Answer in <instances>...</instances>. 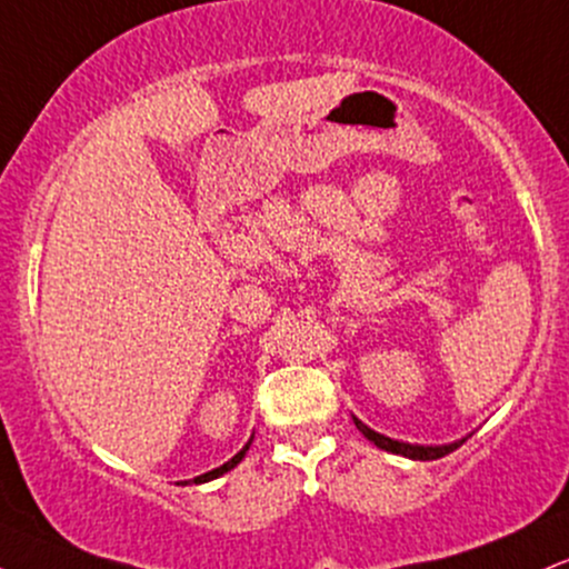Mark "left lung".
I'll list each match as a JSON object with an SVG mask.
<instances>
[{"mask_svg":"<svg viewBox=\"0 0 569 569\" xmlns=\"http://www.w3.org/2000/svg\"><path fill=\"white\" fill-rule=\"evenodd\" d=\"M352 422H356V428L361 430L363 436H367L369 441H375L377 447L385 449V452H393V455H403V457H411V460H439V457L455 452L457 447H460L462 441H452V443H441V447H422V443H407V441H396V439H388V436L377 433V430H371L369 426H363L358 417H352Z\"/></svg>","mask_w":569,"mask_h":569,"instance_id":"1","label":"left lung"}]
</instances>
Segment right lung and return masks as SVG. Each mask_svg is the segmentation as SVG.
<instances>
[{"mask_svg": "<svg viewBox=\"0 0 569 569\" xmlns=\"http://www.w3.org/2000/svg\"><path fill=\"white\" fill-rule=\"evenodd\" d=\"M251 441H253V439H248V443H246V447H243V449H240V452H238V455H234V457H232V460H227V462H224V466L213 468V471H208V473H202V476H194V479H192V481H194V485H206V481H211V479H219V476H221V473L232 471V468H234V466H238V462H240V460H243V457H246V452H248V447H251ZM184 485H187V481H184Z\"/></svg>", "mask_w": 569, "mask_h": 569, "instance_id": "right-lung-1", "label": "right lung"}]
</instances>
